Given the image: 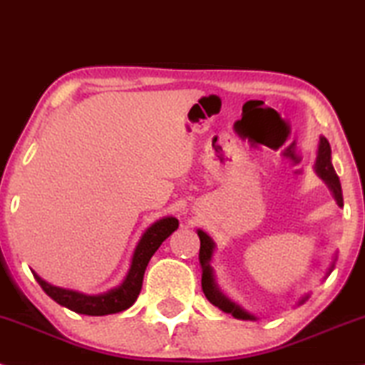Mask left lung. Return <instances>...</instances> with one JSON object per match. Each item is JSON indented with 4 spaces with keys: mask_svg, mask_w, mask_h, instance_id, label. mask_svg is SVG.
<instances>
[{
    "mask_svg": "<svg viewBox=\"0 0 365 365\" xmlns=\"http://www.w3.org/2000/svg\"><path fill=\"white\" fill-rule=\"evenodd\" d=\"M316 173L318 177L327 183L328 188L331 190L333 197H335L336 204L340 207H344V195H341V185L340 180H338V175L335 173V168L331 165V148L330 143H328L327 138H319V144H318V156H316V165H314ZM200 238V252H199V260H200V267H202V291H204L205 297H207L210 304L217 306L219 309L225 311V313H231L235 318L238 319H257L252 313H248L247 309L241 308L240 304L232 302L230 297L225 296L221 291H219L217 284H216V277H214V269L210 267V262H212V255H214V248H216V243H214L212 238L204 232L202 230L197 231ZM335 260L333 258L330 269L327 272V277L331 274L333 267H335ZM308 301V296H304L299 301V304H304Z\"/></svg>",
    "mask_w": 365,
    "mask_h": 365,
    "instance_id": "1",
    "label": "left lung"
}]
</instances>
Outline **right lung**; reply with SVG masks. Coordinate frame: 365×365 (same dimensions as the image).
<instances>
[{
  "instance_id": "right-lung-1",
  "label": "right lung",
  "mask_w": 365,
  "mask_h": 365,
  "mask_svg": "<svg viewBox=\"0 0 365 365\" xmlns=\"http://www.w3.org/2000/svg\"><path fill=\"white\" fill-rule=\"evenodd\" d=\"M178 219L175 217H163L160 221L153 222L146 231L143 232L140 240L135 245L133 258H130V267L127 270V275L118 284L117 287L110 289V291L103 294H83L78 291H71V289H63L52 285L46 280L38 277L35 272H32L35 280L43 289V292L54 299L57 304L64 306V308L74 311V313L88 314V316H105L120 313V311L129 309L138 299L140 287H143V277L144 272L151 257L155 255L161 243L168 238L173 231H177Z\"/></svg>"
}]
</instances>
